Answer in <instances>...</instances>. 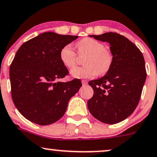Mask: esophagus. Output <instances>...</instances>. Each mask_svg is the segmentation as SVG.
<instances>
[{"label": "esophagus", "instance_id": "obj_1", "mask_svg": "<svg viewBox=\"0 0 157 157\" xmlns=\"http://www.w3.org/2000/svg\"><path fill=\"white\" fill-rule=\"evenodd\" d=\"M82 86H86V85L88 84V82H87L86 80H82Z\"/></svg>", "mask_w": 157, "mask_h": 157}]
</instances>
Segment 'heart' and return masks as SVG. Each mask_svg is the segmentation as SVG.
<instances>
[{
    "instance_id": "obj_1",
    "label": "heart",
    "mask_w": 157,
    "mask_h": 157,
    "mask_svg": "<svg viewBox=\"0 0 157 157\" xmlns=\"http://www.w3.org/2000/svg\"><path fill=\"white\" fill-rule=\"evenodd\" d=\"M77 53L83 59V67H76L71 71L75 78H92L96 75H103L108 72L112 67L113 54L112 51L105 48L101 41L90 37H86L77 42ZM60 59L63 66L71 69L76 65L78 56L72 45H64L60 51Z\"/></svg>"
}]
</instances>
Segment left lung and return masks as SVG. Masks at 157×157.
I'll return each instance as SVG.
<instances>
[{
    "mask_svg": "<svg viewBox=\"0 0 157 157\" xmlns=\"http://www.w3.org/2000/svg\"><path fill=\"white\" fill-rule=\"evenodd\" d=\"M90 36L109 42L114 60L107 75L88 82L94 95L88 101V108L101 122L117 124L128 118L138 105L146 79L144 58L134 43L117 33Z\"/></svg>",
    "mask_w": 157,
    "mask_h": 157,
    "instance_id": "1",
    "label": "left lung"
}]
</instances>
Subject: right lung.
<instances>
[{
  "instance_id": "1",
  "label": "right lung",
  "mask_w": 157,
  "mask_h": 157,
  "mask_svg": "<svg viewBox=\"0 0 157 157\" xmlns=\"http://www.w3.org/2000/svg\"><path fill=\"white\" fill-rule=\"evenodd\" d=\"M77 37L46 32L17 51L9 68L11 94L15 107L30 121L39 125L57 121L82 86L78 79L59 81L69 74L60 61V51Z\"/></svg>"
}]
</instances>
